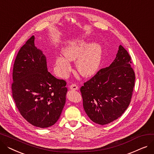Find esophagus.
Masks as SVG:
<instances>
[{"mask_svg":"<svg viewBox=\"0 0 154 154\" xmlns=\"http://www.w3.org/2000/svg\"><path fill=\"white\" fill-rule=\"evenodd\" d=\"M70 88L71 90H74V91H76V90H78V86L76 85V84H72L70 85Z\"/></svg>","mask_w":154,"mask_h":154,"instance_id":"esophagus-1","label":"esophagus"}]
</instances>
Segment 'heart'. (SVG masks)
I'll return each mask as SVG.
<instances>
[{
  "mask_svg": "<svg viewBox=\"0 0 154 154\" xmlns=\"http://www.w3.org/2000/svg\"><path fill=\"white\" fill-rule=\"evenodd\" d=\"M64 55L56 58L55 65L59 74L66 76L71 70L69 61L76 60V67L79 74L84 77H89L96 74L102 60L101 46L94 43L91 44L85 40L72 41L62 50Z\"/></svg>",
  "mask_w": 154,
  "mask_h": 154,
  "instance_id": "1",
  "label": "heart"
}]
</instances>
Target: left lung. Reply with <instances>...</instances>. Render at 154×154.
<instances>
[{
    "mask_svg": "<svg viewBox=\"0 0 154 154\" xmlns=\"http://www.w3.org/2000/svg\"><path fill=\"white\" fill-rule=\"evenodd\" d=\"M131 63L130 55L120 45L114 62L80 87L84 110L94 122L108 124L128 107L135 79Z\"/></svg>",
    "mask_w": 154,
    "mask_h": 154,
    "instance_id": "8db88e82",
    "label": "left lung"
}]
</instances>
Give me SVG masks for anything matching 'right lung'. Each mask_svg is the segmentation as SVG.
Listing matches in <instances>:
<instances>
[{
  "label": "right lung",
  "instance_id": "obj_1",
  "mask_svg": "<svg viewBox=\"0 0 154 154\" xmlns=\"http://www.w3.org/2000/svg\"><path fill=\"white\" fill-rule=\"evenodd\" d=\"M32 36L16 57L12 97L22 116L32 125L46 128L59 119L66 103L67 83L48 72L45 56Z\"/></svg>",
  "mask_w": 154,
  "mask_h": 154
}]
</instances>
